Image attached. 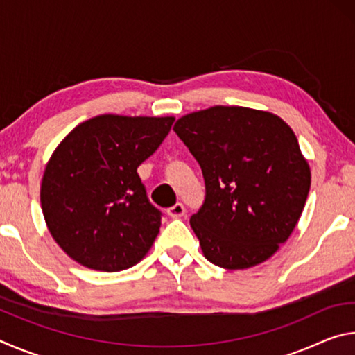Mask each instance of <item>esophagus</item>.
Wrapping results in <instances>:
<instances>
[{
    "instance_id": "1",
    "label": "esophagus",
    "mask_w": 355,
    "mask_h": 355,
    "mask_svg": "<svg viewBox=\"0 0 355 355\" xmlns=\"http://www.w3.org/2000/svg\"><path fill=\"white\" fill-rule=\"evenodd\" d=\"M184 213H186V209H184V207L182 205V203H177V205H173V207H171L169 209H167V214H169L172 219L183 218Z\"/></svg>"
}]
</instances>
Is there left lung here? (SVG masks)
<instances>
[{"label": "left lung", "mask_w": 355, "mask_h": 355, "mask_svg": "<svg viewBox=\"0 0 355 355\" xmlns=\"http://www.w3.org/2000/svg\"><path fill=\"white\" fill-rule=\"evenodd\" d=\"M173 131L200 164L205 202L191 216L208 261L257 266L296 227L311 173L290 125L268 111L213 106L177 120Z\"/></svg>", "instance_id": "8db88e82"}]
</instances>
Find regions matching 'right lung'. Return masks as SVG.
Listing matches in <instances>:
<instances>
[{
  "label": "right lung",
  "instance_id": "add662e5",
  "mask_svg": "<svg viewBox=\"0 0 355 355\" xmlns=\"http://www.w3.org/2000/svg\"><path fill=\"white\" fill-rule=\"evenodd\" d=\"M175 117L103 114L64 137L45 166L40 205L51 236L71 260L117 272L155 243L161 213L137 167L161 146Z\"/></svg>",
  "mask_w": 355,
  "mask_h": 355
}]
</instances>
